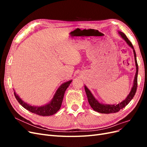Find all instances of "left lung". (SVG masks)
I'll return each instance as SVG.
<instances>
[{"label":"left lung","instance_id":"obj_1","mask_svg":"<svg viewBox=\"0 0 147 147\" xmlns=\"http://www.w3.org/2000/svg\"><path fill=\"white\" fill-rule=\"evenodd\" d=\"M118 34H119L121 37L125 41L127 45L129 46L132 50L133 52H134V59H135V63H136V72L134 79V82H133V85L131 88V90L126 99L123 100L122 102H119V103L116 104H103L102 102H100L98 100H97L95 97L92 94L91 91L89 90V89L86 87V85H84V90H85L86 94L88 97V100L89 104H90L91 108L96 112L101 113H116L118 112L120 109H122L123 108L125 107L126 105H127L129 103L130 101L133 99L134 97L136 90H137V75H138V64L137 62V58H136V53L134 50V47H133L132 44L131 42L129 40V39L126 36V35L124 34L123 32H121V31H118Z\"/></svg>","mask_w":147,"mask_h":147}]
</instances>
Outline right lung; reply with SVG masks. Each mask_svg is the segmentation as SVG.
I'll return each mask as SVG.
<instances>
[{"label":"right lung","instance_id":"1","mask_svg":"<svg viewBox=\"0 0 147 147\" xmlns=\"http://www.w3.org/2000/svg\"><path fill=\"white\" fill-rule=\"evenodd\" d=\"M72 81V80H71L62 84L56 90L52 99L48 103L42 106H35L28 104L27 102H24L20 98V97L16 93L14 89H13V91H14V94L16 100L24 109L40 116H50V115L55 114L60 109L64 93Z\"/></svg>","mask_w":147,"mask_h":147}]
</instances>
